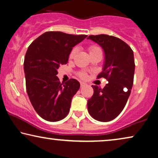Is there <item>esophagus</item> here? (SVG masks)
<instances>
[{
    "mask_svg": "<svg viewBox=\"0 0 158 158\" xmlns=\"http://www.w3.org/2000/svg\"><path fill=\"white\" fill-rule=\"evenodd\" d=\"M86 85H87V84L84 83V82H81V83H80V86H81V87H84V86H85Z\"/></svg>",
    "mask_w": 158,
    "mask_h": 158,
    "instance_id": "34e87169",
    "label": "esophagus"
}]
</instances>
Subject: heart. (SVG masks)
<instances>
[{
    "label": "heart",
    "mask_w": 158,
    "mask_h": 158,
    "mask_svg": "<svg viewBox=\"0 0 158 158\" xmlns=\"http://www.w3.org/2000/svg\"><path fill=\"white\" fill-rule=\"evenodd\" d=\"M99 50H101V48H99V46H90L89 48V54H92V53L95 52H97V51H99ZM77 52V49L76 48H73L72 51V52H71V53H70L69 57H70V58H73V57H74V56H75V54H76ZM79 77H81V79H85L87 78V74H86V72H81L79 73Z\"/></svg>",
    "instance_id": "1"
}]
</instances>
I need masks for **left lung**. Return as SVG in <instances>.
<instances>
[{
  "label": "left lung",
  "mask_w": 158,
  "mask_h": 158,
  "mask_svg": "<svg viewBox=\"0 0 158 158\" xmlns=\"http://www.w3.org/2000/svg\"><path fill=\"white\" fill-rule=\"evenodd\" d=\"M103 48L104 62L97 78L108 81L103 89L92 85L94 94L88 99V112L93 118L109 122L116 118L126 105L133 85L134 54L130 46L119 38L105 34L87 38Z\"/></svg>",
  "instance_id": "8db88e82"
}]
</instances>
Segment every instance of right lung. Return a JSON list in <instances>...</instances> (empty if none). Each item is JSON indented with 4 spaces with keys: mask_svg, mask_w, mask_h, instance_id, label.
<instances>
[{
    "mask_svg": "<svg viewBox=\"0 0 158 158\" xmlns=\"http://www.w3.org/2000/svg\"><path fill=\"white\" fill-rule=\"evenodd\" d=\"M86 36L48 31L28 46L23 63L26 91L35 112L46 121L61 120L69 112L80 84L74 79L61 83L57 69L67 64L73 47Z\"/></svg>",
    "mask_w": 158,
    "mask_h": 158,
    "instance_id": "obj_1",
    "label": "right lung"
}]
</instances>
